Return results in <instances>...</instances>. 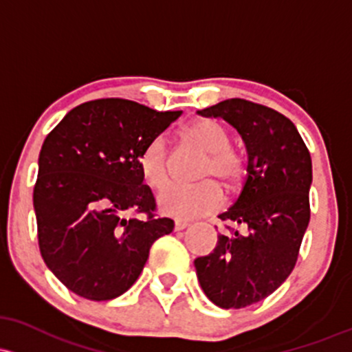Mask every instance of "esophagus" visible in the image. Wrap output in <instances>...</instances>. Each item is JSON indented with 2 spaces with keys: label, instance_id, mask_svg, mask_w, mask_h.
<instances>
[{
  "label": "esophagus",
  "instance_id": "34e87169",
  "mask_svg": "<svg viewBox=\"0 0 352 352\" xmlns=\"http://www.w3.org/2000/svg\"><path fill=\"white\" fill-rule=\"evenodd\" d=\"M188 226H190V222H188V220L177 219L175 220V226H173V229H175V230H184V229H187Z\"/></svg>",
  "mask_w": 352,
  "mask_h": 352
}]
</instances>
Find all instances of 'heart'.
<instances>
[{"label": "heart", "mask_w": 352, "mask_h": 352, "mask_svg": "<svg viewBox=\"0 0 352 352\" xmlns=\"http://www.w3.org/2000/svg\"><path fill=\"white\" fill-rule=\"evenodd\" d=\"M184 137L207 152L200 179L215 177L229 187L242 180L245 173V157L230 144V133L222 123L212 118H200L188 123ZM142 180L150 188H164L170 180L168 146L164 137H155L144 146L138 155ZM223 190L217 180L208 179L192 187H168L158 195V208L172 217H199L210 214L223 206Z\"/></svg>", "instance_id": "1"}]
</instances>
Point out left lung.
I'll list each match as a JSON object with an SVG mask.
<instances>
[{"label":"left lung","mask_w":352,"mask_h":352,"mask_svg":"<svg viewBox=\"0 0 352 352\" xmlns=\"http://www.w3.org/2000/svg\"><path fill=\"white\" fill-rule=\"evenodd\" d=\"M237 129L247 148V177L220 220L244 227L219 235L208 256L195 258L204 292L215 306L241 309L272 294L289 277L311 219V153L287 117L244 98L199 111Z\"/></svg>","instance_id":"8db88e82"}]
</instances>
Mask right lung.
Returning a JSON list of instances; mask_svg holds the SVG:
<instances>
[{"label":"right lung","instance_id":"add662e5","mask_svg":"<svg viewBox=\"0 0 352 352\" xmlns=\"http://www.w3.org/2000/svg\"><path fill=\"white\" fill-rule=\"evenodd\" d=\"M182 111L132 100L82 103L48 133L33 190L38 245L65 287L90 300L122 296L138 279L150 247L173 230L155 217L138 155ZM126 211L144 219H125Z\"/></svg>","mask_w":352,"mask_h":352}]
</instances>
